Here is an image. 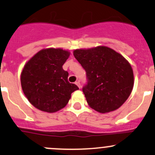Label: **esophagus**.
Instances as JSON below:
<instances>
[{"mask_svg":"<svg viewBox=\"0 0 155 155\" xmlns=\"http://www.w3.org/2000/svg\"><path fill=\"white\" fill-rule=\"evenodd\" d=\"M75 84H76V85L79 87V88H81V84H80V82H79V81H76V83H75Z\"/></svg>","mask_w":155,"mask_h":155,"instance_id":"esophagus-1","label":"esophagus"}]
</instances>
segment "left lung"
Returning <instances> with one entry per match:
<instances>
[{"instance_id": "8db88e82", "label": "left lung", "mask_w": 155, "mask_h": 155, "mask_svg": "<svg viewBox=\"0 0 155 155\" xmlns=\"http://www.w3.org/2000/svg\"><path fill=\"white\" fill-rule=\"evenodd\" d=\"M75 58L85 70L82 88L88 105L101 113L117 110L127 101L134 85L133 71L121 54L106 46L76 49Z\"/></svg>"}]
</instances>
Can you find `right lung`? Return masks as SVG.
I'll use <instances>...</instances> for the list:
<instances>
[{"label": "right lung", "instance_id": "1", "mask_svg": "<svg viewBox=\"0 0 155 155\" xmlns=\"http://www.w3.org/2000/svg\"><path fill=\"white\" fill-rule=\"evenodd\" d=\"M70 52L62 48L42 49L24 65L22 89L34 107L47 113H55L66 106L71 93L79 90L68 81V72L62 68Z\"/></svg>", "mask_w": 155, "mask_h": 155}]
</instances>
